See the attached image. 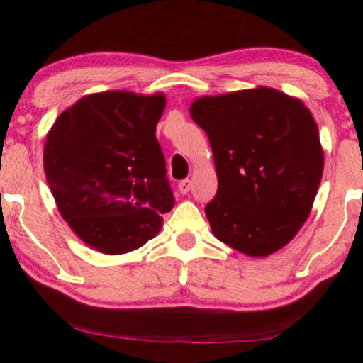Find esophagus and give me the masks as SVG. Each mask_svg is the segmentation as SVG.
I'll use <instances>...</instances> for the list:
<instances>
[{
	"label": "esophagus",
	"mask_w": 363,
	"mask_h": 363,
	"mask_svg": "<svg viewBox=\"0 0 363 363\" xmlns=\"http://www.w3.org/2000/svg\"><path fill=\"white\" fill-rule=\"evenodd\" d=\"M179 191H181V194H187L191 191V181L189 179H184V181L179 182Z\"/></svg>",
	"instance_id": "1"
}]
</instances>
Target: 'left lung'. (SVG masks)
<instances>
[{
  "mask_svg": "<svg viewBox=\"0 0 363 363\" xmlns=\"http://www.w3.org/2000/svg\"><path fill=\"white\" fill-rule=\"evenodd\" d=\"M191 118L205 129L218 191L205 211L211 232L261 257L281 249L311 213L323 177L319 129L298 99L274 89L201 97Z\"/></svg>",
  "mask_w": 363,
  "mask_h": 363,
  "instance_id": "obj_1",
  "label": "left lung"
}]
</instances>
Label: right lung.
Returning a JSON list of instances; mask_svg holds the SVG:
<instances>
[{
  "mask_svg": "<svg viewBox=\"0 0 363 363\" xmlns=\"http://www.w3.org/2000/svg\"><path fill=\"white\" fill-rule=\"evenodd\" d=\"M164 94L86 95L61 112L48 133L44 172L57 210L90 247L135 251L172 210L165 157L155 129Z\"/></svg>",
  "mask_w": 363,
  "mask_h": 363,
  "instance_id": "1",
  "label": "right lung"
}]
</instances>
